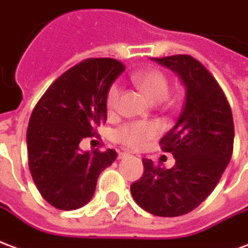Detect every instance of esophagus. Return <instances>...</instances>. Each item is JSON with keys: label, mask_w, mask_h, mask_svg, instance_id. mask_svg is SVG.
I'll use <instances>...</instances> for the list:
<instances>
[{"label": "esophagus", "mask_w": 248, "mask_h": 248, "mask_svg": "<svg viewBox=\"0 0 248 248\" xmlns=\"http://www.w3.org/2000/svg\"><path fill=\"white\" fill-rule=\"evenodd\" d=\"M126 156H129V153H126V152H122V153H119V158H125Z\"/></svg>", "instance_id": "esophagus-1"}]
</instances>
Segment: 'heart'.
<instances>
[{"label": "heart", "mask_w": 248, "mask_h": 248, "mask_svg": "<svg viewBox=\"0 0 248 248\" xmlns=\"http://www.w3.org/2000/svg\"><path fill=\"white\" fill-rule=\"evenodd\" d=\"M132 83L140 88L151 102H162L169 92V80L158 68L151 67L133 72L131 75ZM120 99V88L112 84L107 92V108L109 112H115ZM158 135V126L151 122H133L120 126L115 133L116 140L126 148L137 149L146 141Z\"/></svg>", "instance_id": "heart-1"}]
</instances>
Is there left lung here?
I'll use <instances>...</instances> for the list:
<instances>
[{"label":"left lung","instance_id":"left-lung-1","mask_svg":"<svg viewBox=\"0 0 248 248\" xmlns=\"http://www.w3.org/2000/svg\"><path fill=\"white\" fill-rule=\"evenodd\" d=\"M178 74L186 96L178 122L160 140L176 165L165 169L142 158L144 174L131 185L136 203L158 217L194 210L214 190L230 162L234 122L225 92L200 61L190 55L152 58Z\"/></svg>","mask_w":248,"mask_h":248}]
</instances>
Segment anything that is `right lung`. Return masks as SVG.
<instances>
[{
    "label": "right lung",
    "instance_id": "right-lung-1",
    "mask_svg": "<svg viewBox=\"0 0 248 248\" xmlns=\"http://www.w3.org/2000/svg\"><path fill=\"white\" fill-rule=\"evenodd\" d=\"M125 67L112 58L78 63L48 87L29 120V168L41 196L59 210L91 201L97 178L116 160L113 149L80 152L84 137L107 120V92Z\"/></svg>",
    "mask_w": 248,
    "mask_h": 248
}]
</instances>
